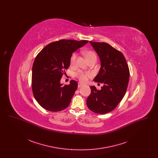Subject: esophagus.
<instances>
[{
    "mask_svg": "<svg viewBox=\"0 0 158 158\" xmlns=\"http://www.w3.org/2000/svg\"><path fill=\"white\" fill-rule=\"evenodd\" d=\"M82 86L83 85L82 83H78V88H81V87H82Z\"/></svg>",
    "mask_w": 158,
    "mask_h": 158,
    "instance_id": "34e87169",
    "label": "esophagus"
}]
</instances>
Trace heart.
Returning <instances> with one entry per match:
<instances>
[{"label":"heart","instance_id":"1","mask_svg":"<svg viewBox=\"0 0 158 158\" xmlns=\"http://www.w3.org/2000/svg\"><path fill=\"white\" fill-rule=\"evenodd\" d=\"M83 54L88 61L93 59H96V55L92 51H90V50L86 51L83 53ZM76 59V54L73 53L72 55L71 58H70V64H73L75 63ZM76 75L77 76V77L79 79V80L81 82H85L87 81L88 77L90 76V74L89 73H83L82 72H79Z\"/></svg>","mask_w":158,"mask_h":158}]
</instances>
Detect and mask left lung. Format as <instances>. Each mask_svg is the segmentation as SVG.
I'll use <instances>...</instances> for the list:
<instances>
[{"instance_id": "1", "label": "left lung", "mask_w": 158, "mask_h": 158, "mask_svg": "<svg viewBox=\"0 0 158 158\" xmlns=\"http://www.w3.org/2000/svg\"><path fill=\"white\" fill-rule=\"evenodd\" d=\"M97 53L101 68L94 79L103 83L101 90L90 86L91 93L86 99L90 111L99 114L111 112L118 105L127 88L130 72L124 55L105 43L89 41Z\"/></svg>"}]
</instances>
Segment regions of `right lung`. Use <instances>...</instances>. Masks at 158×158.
<instances>
[{
	"mask_svg": "<svg viewBox=\"0 0 158 158\" xmlns=\"http://www.w3.org/2000/svg\"><path fill=\"white\" fill-rule=\"evenodd\" d=\"M88 43L87 40H61L46 45L38 53L32 69V89L38 103L45 110L56 112L68 107L77 88V82L61 84L64 70L70 64L72 54Z\"/></svg>",
	"mask_w": 158,
	"mask_h": 158,
	"instance_id": "obj_1",
	"label": "right lung"
}]
</instances>
